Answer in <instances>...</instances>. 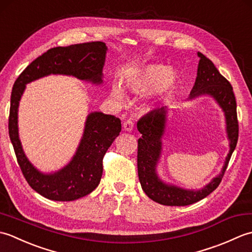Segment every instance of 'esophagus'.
<instances>
[{"mask_svg":"<svg viewBox=\"0 0 252 252\" xmlns=\"http://www.w3.org/2000/svg\"><path fill=\"white\" fill-rule=\"evenodd\" d=\"M133 127H134V122H133V120L129 119L123 122V129H125L126 131H132Z\"/></svg>","mask_w":252,"mask_h":252,"instance_id":"34e87169","label":"esophagus"}]
</instances>
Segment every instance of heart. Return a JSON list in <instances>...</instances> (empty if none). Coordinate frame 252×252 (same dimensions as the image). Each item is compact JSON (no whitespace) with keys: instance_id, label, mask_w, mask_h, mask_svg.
<instances>
[{"instance_id":"1","label":"heart","mask_w":252,"mask_h":252,"mask_svg":"<svg viewBox=\"0 0 252 252\" xmlns=\"http://www.w3.org/2000/svg\"><path fill=\"white\" fill-rule=\"evenodd\" d=\"M176 84V74L167 66L149 65L138 72L135 77L126 81V87L136 93H147L157 89L164 94L172 91ZM112 97L121 100L123 92L120 85L114 84L111 89Z\"/></svg>"}]
</instances>
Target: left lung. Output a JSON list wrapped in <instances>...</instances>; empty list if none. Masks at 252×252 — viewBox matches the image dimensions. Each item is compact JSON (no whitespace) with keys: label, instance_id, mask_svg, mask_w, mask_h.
<instances>
[{"label":"left lung","instance_id":"obj_1","mask_svg":"<svg viewBox=\"0 0 252 252\" xmlns=\"http://www.w3.org/2000/svg\"><path fill=\"white\" fill-rule=\"evenodd\" d=\"M198 63L197 78L189 98L208 94L221 106L226 118V131L229 141V153L220 175L217 176L200 190H187L162 183L156 174V164L161 153V137L167 121V110L154 109L137 121V130L142 137L137 141V171L138 179L145 194L164 206H189L199 201L215 190L221 183L223 175L238 141V120L236 99L231 83L219 72L209 58L201 53Z\"/></svg>","mask_w":252,"mask_h":252}]
</instances>
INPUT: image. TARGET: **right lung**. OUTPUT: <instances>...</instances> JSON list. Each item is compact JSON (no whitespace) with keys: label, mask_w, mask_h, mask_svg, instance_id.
I'll list each match as a JSON object with an SVG mask.
<instances>
[{"label":"right lung","mask_w":252,"mask_h":252,"mask_svg":"<svg viewBox=\"0 0 252 252\" xmlns=\"http://www.w3.org/2000/svg\"><path fill=\"white\" fill-rule=\"evenodd\" d=\"M107 46L95 41L53 47L32 62L14 83L10 96L8 134L26 181L40 195L51 200L71 201L92 192L103 174V158L119 135L121 120L103 112H92L85 122L83 137L74 157L65 168L53 174L37 171L25 156L18 137L17 111L26 84L54 74H70L78 79L100 83Z\"/></svg>","instance_id":"1"}]
</instances>
